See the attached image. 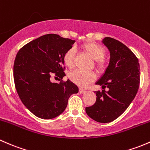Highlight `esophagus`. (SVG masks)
<instances>
[{"label": "esophagus", "instance_id": "1", "mask_svg": "<svg viewBox=\"0 0 150 150\" xmlns=\"http://www.w3.org/2000/svg\"><path fill=\"white\" fill-rule=\"evenodd\" d=\"M86 91L84 90V89H81V88H79V92L81 94H83V93H84V92H85Z\"/></svg>", "mask_w": 150, "mask_h": 150}]
</instances>
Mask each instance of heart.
I'll list each match as a JSON object with an SVG mask.
<instances>
[{
  "label": "heart",
  "mask_w": 150,
  "mask_h": 150,
  "mask_svg": "<svg viewBox=\"0 0 150 150\" xmlns=\"http://www.w3.org/2000/svg\"><path fill=\"white\" fill-rule=\"evenodd\" d=\"M81 48L95 60V66L98 70L103 71L105 69L107 61L105 59L104 56L106 54V50L103 45L95 42H87L81 45ZM75 53L74 48L71 47L64 55V64L69 69H72L74 66ZM69 78L77 85L85 86L92 81H95L96 74L95 72H86L76 69L70 74Z\"/></svg>",
  "instance_id": "b5f03b06"
}]
</instances>
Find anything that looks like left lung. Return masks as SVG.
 I'll return each instance as SVG.
<instances>
[{
    "label": "left lung",
    "instance_id": "left-lung-1",
    "mask_svg": "<svg viewBox=\"0 0 150 150\" xmlns=\"http://www.w3.org/2000/svg\"><path fill=\"white\" fill-rule=\"evenodd\" d=\"M102 42L110 55L108 66L95 83L103 89L95 92L96 102L85 110L94 121L109 123L118 118L135 98L139 87L140 67L137 56L121 42L105 38Z\"/></svg>",
    "mask_w": 150,
    "mask_h": 150
}]
</instances>
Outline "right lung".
<instances>
[{
    "label": "right lung",
    "mask_w": 150,
    "mask_h": 150,
    "mask_svg": "<svg viewBox=\"0 0 150 150\" xmlns=\"http://www.w3.org/2000/svg\"><path fill=\"white\" fill-rule=\"evenodd\" d=\"M75 40L48 34L29 42L17 52L13 65L16 91L23 104L32 113L42 119H51L66 109L72 94L79 88L68 79L50 81L52 74L64 76V55Z\"/></svg>",
    "instance_id": "1"
}]
</instances>
